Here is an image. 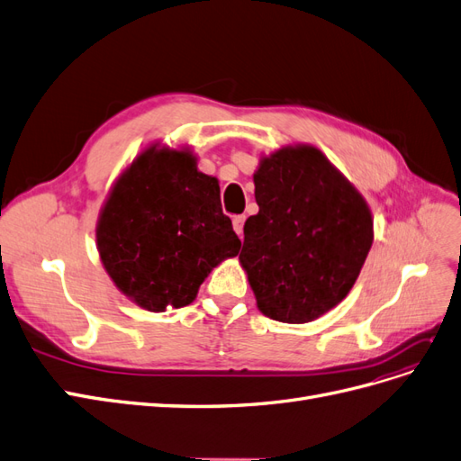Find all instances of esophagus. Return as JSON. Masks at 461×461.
Here are the masks:
<instances>
[{"mask_svg":"<svg viewBox=\"0 0 461 461\" xmlns=\"http://www.w3.org/2000/svg\"><path fill=\"white\" fill-rule=\"evenodd\" d=\"M244 221H246V217H244V215H234V217H232V227H234V232L239 234V236H242V230H244Z\"/></svg>","mask_w":461,"mask_h":461,"instance_id":"obj_1","label":"esophagus"}]
</instances>
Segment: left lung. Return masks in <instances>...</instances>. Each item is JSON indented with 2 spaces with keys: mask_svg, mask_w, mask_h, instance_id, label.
Returning <instances> with one entry per match:
<instances>
[{
  "mask_svg": "<svg viewBox=\"0 0 461 461\" xmlns=\"http://www.w3.org/2000/svg\"><path fill=\"white\" fill-rule=\"evenodd\" d=\"M259 213L239 256L258 308L283 323H310L340 303L373 244L361 194L312 146L283 148L254 175Z\"/></svg>",
  "mask_w": 461,
  "mask_h": 461,
  "instance_id": "obj_1",
  "label": "left lung"
}]
</instances>
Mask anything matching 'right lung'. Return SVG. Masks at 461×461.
Returning <instances> with one entry per match:
<instances>
[{
  "instance_id": "obj_1",
  "label": "right lung",
  "mask_w": 461,
  "mask_h": 461,
  "mask_svg": "<svg viewBox=\"0 0 461 461\" xmlns=\"http://www.w3.org/2000/svg\"><path fill=\"white\" fill-rule=\"evenodd\" d=\"M95 239L117 288L148 312L188 305L242 244L222 213L217 178L200 173L190 151L156 146L117 180Z\"/></svg>"
}]
</instances>
